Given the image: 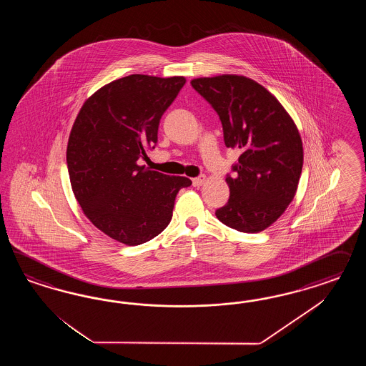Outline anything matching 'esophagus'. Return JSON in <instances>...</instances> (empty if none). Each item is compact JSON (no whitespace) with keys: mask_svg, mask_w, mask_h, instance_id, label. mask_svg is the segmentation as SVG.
I'll return each mask as SVG.
<instances>
[{"mask_svg":"<svg viewBox=\"0 0 366 366\" xmlns=\"http://www.w3.org/2000/svg\"><path fill=\"white\" fill-rule=\"evenodd\" d=\"M193 187H201L204 182H205V176L201 174L199 177L193 178Z\"/></svg>","mask_w":366,"mask_h":366,"instance_id":"obj_1","label":"esophagus"}]
</instances>
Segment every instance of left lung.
Here are the masks:
<instances>
[{"label": "left lung", "mask_w": 366, "mask_h": 366, "mask_svg": "<svg viewBox=\"0 0 366 366\" xmlns=\"http://www.w3.org/2000/svg\"><path fill=\"white\" fill-rule=\"evenodd\" d=\"M190 84L217 112L225 146L240 152L233 176L225 178L229 199L216 216L239 232H260L295 196L303 167L298 129L277 98L251 79L222 75Z\"/></svg>", "instance_id": "1"}]
</instances>
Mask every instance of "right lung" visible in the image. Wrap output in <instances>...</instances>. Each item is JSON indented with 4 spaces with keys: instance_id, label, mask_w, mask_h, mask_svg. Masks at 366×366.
I'll list each match as a JSON object with an SVG mask.
<instances>
[{
    "instance_id": "right-lung-1",
    "label": "right lung",
    "mask_w": 366,
    "mask_h": 366,
    "mask_svg": "<svg viewBox=\"0 0 366 366\" xmlns=\"http://www.w3.org/2000/svg\"><path fill=\"white\" fill-rule=\"evenodd\" d=\"M185 78L130 75L102 87L81 107L71 130L66 167L79 205L111 239L139 245L172 220L187 177H170L141 167L154 149L164 112Z\"/></svg>"
}]
</instances>
